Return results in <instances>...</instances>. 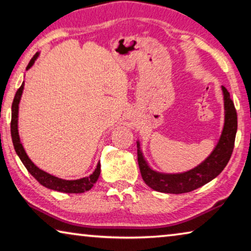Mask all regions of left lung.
Instances as JSON below:
<instances>
[{"instance_id":"left-lung-1","label":"left lung","mask_w":251,"mask_h":251,"mask_svg":"<svg viewBox=\"0 0 251 251\" xmlns=\"http://www.w3.org/2000/svg\"><path fill=\"white\" fill-rule=\"evenodd\" d=\"M225 106V123L217 145L197 167L180 174H163L152 171L143 156L137 142V159L145 184L156 192L184 194L199 188L217 177L230 159L237 133V112L226 87L222 86Z\"/></svg>"}]
</instances>
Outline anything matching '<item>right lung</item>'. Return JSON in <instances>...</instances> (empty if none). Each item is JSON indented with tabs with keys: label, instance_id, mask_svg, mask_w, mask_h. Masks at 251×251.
<instances>
[{
	"label": "right lung",
	"instance_id": "1",
	"mask_svg": "<svg viewBox=\"0 0 251 251\" xmlns=\"http://www.w3.org/2000/svg\"><path fill=\"white\" fill-rule=\"evenodd\" d=\"M40 53H36L34 55L33 58L29 61L26 70L31 69L32 65L35 62V59L39 56ZM24 90V82L21 85V87L16 92L14 96L13 104H12V120H11V136L12 141H13V146L16 151V154L20 157L21 161H22L23 165L28 171V173L35 178V179L40 182L41 185L49 189L56 190V192L61 193H67V194H80L85 193L87 190H90L93 186H94L95 182L97 181L100 174V164L99 161L95 171L93 174H91L88 177L80 178V179H75V180H66L62 179V178L55 177L50 174L42 171L37 166L34 165L33 161L28 158V156L25 152L24 148L21 144L20 141V135H19V129H18V118H19V104L21 100V96H22V93Z\"/></svg>",
	"mask_w": 251,
	"mask_h": 251
}]
</instances>
